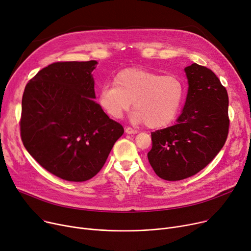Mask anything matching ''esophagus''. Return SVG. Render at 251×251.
Returning a JSON list of instances; mask_svg holds the SVG:
<instances>
[{
	"label": "esophagus",
	"mask_w": 251,
	"mask_h": 251,
	"mask_svg": "<svg viewBox=\"0 0 251 251\" xmlns=\"http://www.w3.org/2000/svg\"><path fill=\"white\" fill-rule=\"evenodd\" d=\"M125 132L127 134H136L137 131L135 129H133V128H131V127H126L125 128Z\"/></svg>",
	"instance_id": "34e87169"
}]
</instances>
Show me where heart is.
Listing matches in <instances>:
<instances>
[{"label":"heart","instance_id":"b5f03b06","mask_svg":"<svg viewBox=\"0 0 251 251\" xmlns=\"http://www.w3.org/2000/svg\"><path fill=\"white\" fill-rule=\"evenodd\" d=\"M114 85H103L99 103L110 117L119 119L133 102L132 120L151 129L164 128L177 118L186 95L183 79L176 74L162 75L144 68H126L118 72Z\"/></svg>","mask_w":251,"mask_h":251}]
</instances>
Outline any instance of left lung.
Wrapping results in <instances>:
<instances>
[{"instance_id":"obj_1","label":"left lung","mask_w":251,"mask_h":251,"mask_svg":"<svg viewBox=\"0 0 251 251\" xmlns=\"http://www.w3.org/2000/svg\"><path fill=\"white\" fill-rule=\"evenodd\" d=\"M188 94L176 124L151 132L148 153L155 174L178 181L197 174L220 152L230 126L229 98L217 75L204 66L185 68Z\"/></svg>"}]
</instances>
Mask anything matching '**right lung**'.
<instances>
[{
	"instance_id": "1",
	"label": "right lung",
	"mask_w": 251,
	"mask_h": 251,
	"mask_svg": "<svg viewBox=\"0 0 251 251\" xmlns=\"http://www.w3.org/2000/svg\"><path fill=\"white\" fill-rule=\"evenodd\" d=\"M97 61L56 62L26 84L20 135L23 146L48 172L83 182L96 176L124 132L97 103L91 72Z\"/></svg>"
}]
</instances>
